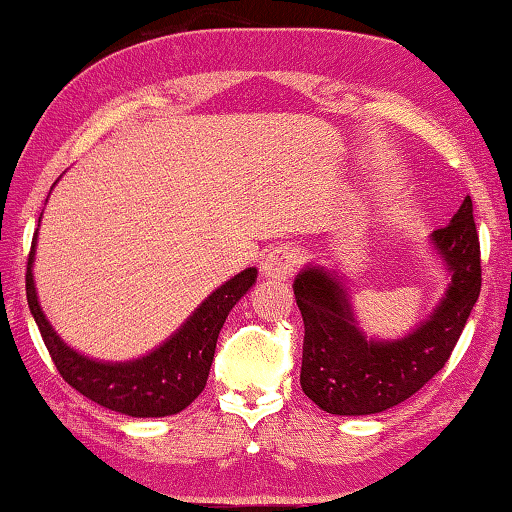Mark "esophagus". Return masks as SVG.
I'll return each instance as SVG.
<instances>
[{
  "label": "esophagus",
  "mask_w": 512,
  "mask_h": 512,
  "mask_svg": "<svg viewBox=\"0 0 512 512\" xmlns=\"http://www.w3.org/2000/svg\"><path fill=\"white\" fill-rule=\"evenodd\" d=\"M301 263V249L296 245H278L263 260V274L272 281H285Z\"/></svg>",
  "instance_id": "34e87169"
}]
</instances>
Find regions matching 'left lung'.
Returning <instances> with one entry per match:
<instances>
[{
  "label": "left lung",
  "mask_w": 512,
  "mask_h": 512,
  "mask_svg": "<svg viewBox=\"0 0 512 512\" xmlns=\"http://www.w3.org/2000/svg\"><path fill=\"white\" fill-rule=\"evenodd\" d=\"M430 240L450 269V283L435 312L403 339L372 341L356 327L343 278L312 265L296 276L294 296L305 323L301 388L321 410L363 417L399 406L450 359L481 289L470 196Z\"/></svg>",
  "instance_id": "obj_1"
}]
</instances>
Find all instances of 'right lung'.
I'll list each match as a JSON object with an SVG mask.
<instances>
[{
	"mask_svg": "<svg viewBox=\"0 0 512 512\" xmlns=\"http://www.w3.org/2000/svg\"><path fill=\"white\" fill-rule=\"evenodd\" d=\"M35 245L37 231L26 265V298L57 372L86 399L129 417L178 414L205 390L220 327L258 276L256 267H247L229 278L198 305L176 334L147 356L127 363H104L75 352L46 321L33 281Z\"/></svg>",
	"mask_w": 512,
	"mask_h": 512,
	"instance_id": "obj_1",
	"label": "right lung"
}]
</instances>
